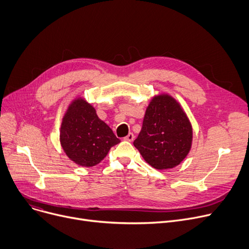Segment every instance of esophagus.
Masks as SVG:
<instances>
[{
    "label": "esophagus",
    "mask_w": 249,
    "mask_h": 249,
    "mask_svg": "<svg viewBox=\"0 0 249 249\" xmlns=\"http://www.w3.org/2000/svg\"><path fill=\"white\" fill-rule=\"evenodd\" d=\"M124 140H125V141L132 142V141L134 140V134H133V133H131V132H130V133H129L126 137H124Z\"/></svg>",
    "instance_id": "34e87169"
}]
</instances>
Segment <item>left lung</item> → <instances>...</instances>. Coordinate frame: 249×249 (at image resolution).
<instances>
[{
  "mask_svg": "<svg viewBox=\"0 0 249 249\" xmlns=\"http://www.w3.org/2000/svg\"><path fill=\"white\" fill-rule=\"evenodd\" d=\"M192 127L184 111L168 95H159L149 104L142 129L133 144L152 167L173 168L191 148Z\"/></svg>",
  "mask_w": 249,
  "mask_h": 249,
  "instance_id": "obj_1",
  "label": "left lung"
}]
</instances>
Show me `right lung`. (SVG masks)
Masks as SVG:
<instances>
[{
	"mask_svg": "<svg viewBox=\"0 0 249 249\" xmlns=\"http://www.w3.org/2000/svg\"><path fill=\"white\" fill-rule=\"evenodd\" d=\"M67 156L84 167L95 166L120 143L111 128L98 118L96 110L83 99L75 100L65 114L60 133Z\"/></svg>",
	"mask_w": 249,
	"mask_h": 249,
	"instance_id": "1",
	"label": "right lung"
}]
</instances>
